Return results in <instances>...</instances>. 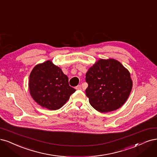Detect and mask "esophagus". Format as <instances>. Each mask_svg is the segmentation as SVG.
Segmentation results:
<instances>
[{"label":"esophagus","instance_id":"34e87169","mask_svg":"<svg viewBox=\"0 0 157 157\" xmlns=\"http://www.w3.org/2000/svg\"><path fill=\"white\" fill-rule=\"evenodd\" d=\"M75 89H76L77 90H81V86L80 85L77 86L76 87H75Z\"/></svg>","mask_w":157,"mask_h":157}]
</instances>
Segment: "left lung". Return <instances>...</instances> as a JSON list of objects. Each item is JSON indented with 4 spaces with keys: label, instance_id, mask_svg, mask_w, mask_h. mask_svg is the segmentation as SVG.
I'll return each mask as SVG.
<instances>
[{
    "label": "left lung",
    "instance_id": "obj_1",
    "mask_svg": "<svg viewBox=\"0 0 157 157\" xmlns=\"http://www.w3.org/2000/svg\"><path fill=\"white\" fill-rule=\"evenodd\" d=\"M88 86L86 95L90 103L100 112L120 108L127 100L132 82L128 70L118 61L101 59L86 74Z\"/></svg>",
    "mask_w": 157,
    "mask_h": 157
}]
</instances>
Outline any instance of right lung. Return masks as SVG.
I'll list each match as a JSON object with an SVG mask.
<instances>
[{
    "mask_svg": "<svg viewBox=\"0 0 157 157\" xmlns=\"http://www.w3.org/2000/svg\"><path fill=\"white\" fill-rule=\"evenodd\" d=\"M29 90L32 98L48 110H58L76 90L69 84L68 77L51 61L37 65L30 75Z\"/></svg>",
    "mask_w": 157,
    "mask_h": 157,
    "instance_id": "obj_1",
    "label": "right lung"
}]
</instances>
